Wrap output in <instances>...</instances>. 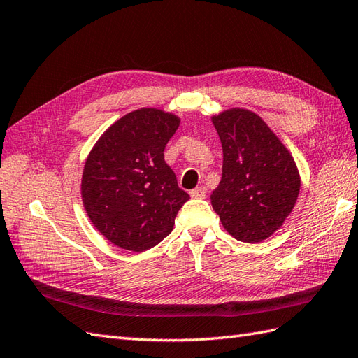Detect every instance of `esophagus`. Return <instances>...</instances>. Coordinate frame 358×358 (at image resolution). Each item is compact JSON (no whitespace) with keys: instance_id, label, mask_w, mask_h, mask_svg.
<instances>
[{"instance_id":"1","label":"esophagus","mask_w":358,"mask_h":358,"mask_svg":"<svg viewBox=\"0 0 358 358\" xmlns=\"http://www.w3.org/2000/svg\"><path fill=\"white\" fill-rule=\"evenodd\" d=\"M206 195H207L206 186H198V187L190 190V196H194V198H206Z\"/></svg>"}]
</instances>
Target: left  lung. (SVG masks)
<instances>
[{"label": "left lung", "instance_id": "8db88e82", "mask_svg": "<svg viewBox=\"0 0 358 358\" xmlns=\"http://www.w3.org/2000/svg\"><path fill=\"white\" fill-rule=\"evenodd\" d=\"M222 145V177L212 206L224 229L261 243L292 213L301 190L293 157L259 115L229 110L212 119Z\"/></svg>", "mask_w": 358, "mask_h": 358}]
</instances>
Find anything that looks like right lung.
Here are the masks:
<instances>
[{"label": "right lung", "mask_w": 358, "mask_h": 358, "mask_svg": "<svg viewBox=\"0 0 358 358\" xmlns=\"http://www.w3.org/2000/svg\"><path fill=\"white\" fill-rule=\"evenodd\" d=\"M180 119L154 108L123 115L85 162L82 199L91 222L113 244L145 252L168 236L190 198L164 162Z\"/></svg>", "instance_id": "obj_1"}]
</instances>
